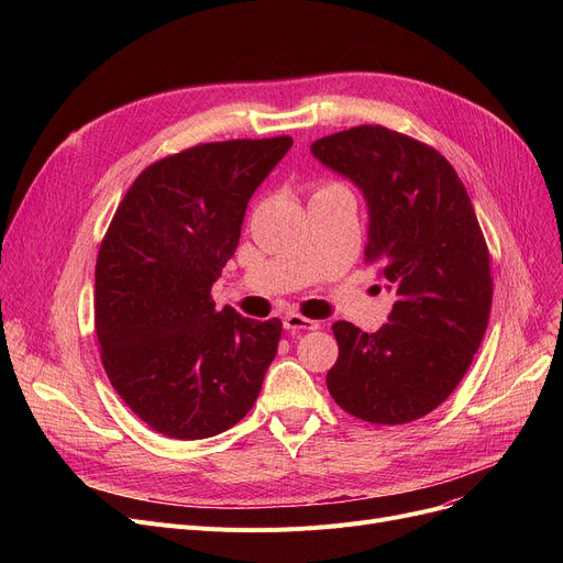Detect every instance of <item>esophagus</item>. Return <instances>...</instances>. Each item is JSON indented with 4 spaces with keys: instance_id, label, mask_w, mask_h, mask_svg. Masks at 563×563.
Here are the masks:
<instances>
[{
    "instance_id": "1",
    "label": "esophagus",
    "mask_w": 563,
    "mask_h": 563,
    "mask_svg": "<svg viewBox=\"0 0 563 563\" xmlns=\"http://www.w3.org/2000/svg\"><path fill=\"white\" fill-rule=\"evenodd\" d=\"M283 327L287 331H291V333H299V331H317L319 323L308 319V317H303V314H299V312H289L283 319Z\"/></svg>"
}]
</instances>
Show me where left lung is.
Wrapping results in <instances>:
<instances>
[{
	"instance_id": "obj_1",
	"label": "left lung",
	"mask_w": 563,
	"mask_h": 563,
	"mask_svg": "<svg viewBox=\"0 0 563 563\" xmlns=\"http://www.w3.org/2000/svg\"><path fill=\"white\" fill-rule=\"evenodd\" d=\"M312 155L356 185L369 207L365 257L395 294L388 323L363 333L335 321L331 397L372 424H406L445 401L484 340L490 255L454 166L435 147L358 125L310 145Z\"/></svg>"
}]
</instances>
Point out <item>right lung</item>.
<instances>
[{"label": "right lung", "mask_w": 563, "mask_h": 563, "mask_svg": "<svg viewBox=\"0 0 563 563\" xmlns=\"http://www.w3.org/2000/svg\"><path fill=\"white\" fill-rule=\"evenodd\" d=\"M291 136L200 143L141 170L96 262V333L115 393L175 440L217 435L253 408L283 321L217 310L212 285L246 205Z\"/></svg>", "instance_id": "1"}]
</instances>
